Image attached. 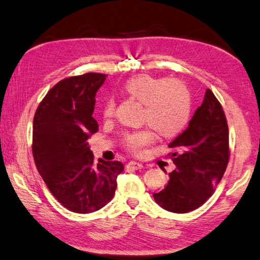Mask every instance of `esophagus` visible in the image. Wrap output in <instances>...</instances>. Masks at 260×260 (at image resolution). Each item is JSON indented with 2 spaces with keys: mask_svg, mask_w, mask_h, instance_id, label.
<instances>
[{
  "mask_svg": "<svg viewBox=\"0 0 260 260\" xmlns=\"http://www.w3.org/2000/svg\"><path fill=\"white\" fill-rule=\"evenodd\" d=\"M127 169H129V171H139V169H142L143 168V165L140 164V162H136V161H129L127 164Z\"/></svg>",
  "mask_w": 260,
  "mask_h": 260,
  "instance_id": "1",
  "label": "esophagus"
}]
</instances>
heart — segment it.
<instances>
[{
  "mask_svg": "<svg viewBox=\"0 0 260 260\" xmlns=\"http://www.w3.org/2000/svg\"><path fill=\"white\" fill-rule=\"evenodd\" d=\"M125 91L144 105L143 121L162 136L178 134L191 117V94L181 79L154 77L148 74L135 75L125 84ZM116 114V101L109 98L102 108L106 119ZM154 141L151 128H143L125 135L124 145L133 153L140 154Z\"/></svg>",
  "mask_w": 260,
  "mask_h": 260,
  "instance_id": "obj_1",
  "label": "heart"
}]
</instances>
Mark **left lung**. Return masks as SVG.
<instances>
[{
	"label": "left lung",
	"mask_w": 260,
	"mask_h": 260,
	"mask_svg": "<svg viewBox=\"0 0 260 260\" xmlns=\"http://www.w3.org/2000/svg\"><path fill=\"white\" fill-rule=\"evenodd\" d=\"M168 146L176 168L169 173L166 187L153 193L154 201L165 210L190 212L212 196L230 160L228 120L211 89L206 91L187 128Z\"/></svg>",
	"instance_id": "1"
}]
</instances>
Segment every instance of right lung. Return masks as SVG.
Segmentation results:
<instances>
[{
    "label": "right lung",
    "instance_id": "right-lung-1",
    "mask_svg": "<svg viewBox=\"0 0 260 260\" xmlns=\"http://www.w3.org/2000/svg\"><path fill=\"white\" fill-rule=\"evenodd\" d=\"M107 75L86 73L56 83L41 101L32 122L35 165L56 200L89 214L114 198L120 161L94 160L87 140L99 131L92 117L95 94Z\"/></svg>",
    "mask_w": 260,
    "mask_h": 260
}]
</instances>
